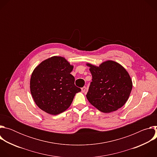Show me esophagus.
I'll return each mask as SVG.
<instances>
[{
    "instance_id": "esophagus-1",
    "label": "esophagus",
    "mask_w": 157,
    "mask_h": 157,
    "mask_svg": "<svg viewBox=\"0 0 157 157\" xmlns=\"http://www.w3.org/2000/svg\"><path fill=\"white\" fill-rule=\"evenodd\" d=\"M81 91H82V93L85 92V91H86V86H84V87H82L81 88Z\"/></svg>"
}]
</instances>
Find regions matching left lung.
<instances>
[{"instance_id": "8db88e82", "label": "left lung", "mask_w": 157, "mask_h": 157, "mask_svg": "<svg viewBox=\"0 0 157 157\" xmlns=\"http://www.w3.org/2000/svg\"><path fill=\"white\" fill-rule=\"evenodd\" d=\"M87 65L90 67L93 77L86 94L89 102L105 113L122 107L132 89L131 78L125 69L113 61H105L99 67Z\"/></svg>"}]
</instances>
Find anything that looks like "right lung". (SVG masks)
Here are the masks:
<instances>
[{"label": "right lung", "mask_w": 157, "mask_h": 157, "mask_svg": "<svg viewBox=\"0 0 157 157\" xmlns=\"http://www.w3.org/2000/svg\"><path fill=\"white\" fill-rule=\"evenodd\" d=\"M73 66L61 56L42 61L32 73L30 92L38 107L52 115L68 109L81 89L75 84L70 74Z\"/></svg>", "instance_id": "obj_1"}]
</instances>
